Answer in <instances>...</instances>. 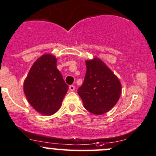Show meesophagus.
<instances>
[{
    "instance_id": "34e87169",
    "label": "esophagus",
    "mask_w": 156,
    "mask_h": 156,
    "mask_svg": "<svg viewBox=\"0 0 156 156\" xmlns=\"http://www.w3.org/2000/svg\"><path fill=\"white\" fill-rule=\"evenodd\" d=\"M69 90H70L71 91H74V90H75V87L74 85H70L69 86Z\"/></svg>"
}]
</instances>
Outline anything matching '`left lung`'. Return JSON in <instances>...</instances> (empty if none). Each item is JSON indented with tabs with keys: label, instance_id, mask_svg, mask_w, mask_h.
<instances>
[{
	"label": "left lung",
	"instance_id": "1",
	"mask_svg": "<svg viewBox=\"0 0 156 156\" xmlns=\"http://www.w3.org/2000/svg\"><path fill=\"white\" fill-rule=\"evenodd\" d=\"M84 82L78 89L86 110L97 115L109 111L120 98L121 84L99 58L86 61Z\"/></svg>",
	"mask_w": 156,
	"mask_h": 156
}]
</instances>
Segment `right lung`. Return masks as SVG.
I'll return each mask as SVG.
<instances>
[{"label": "right lung", "mask_w": 156, "mask_h": 156, "mask_svg": "<svg viewBox=\"0 0 156 156\" xmlns=\"http://www.w3.org/2000/svg\"><path fill=\"white\" fill-rule=\"evenodd\" d=\"M69 86L56 67V58L43 55L38 58L24 81L23 90L30 105L39 113L52 115L60 108Z\"/></svg>", "instance_id": "obj_1"}]
</instances>
